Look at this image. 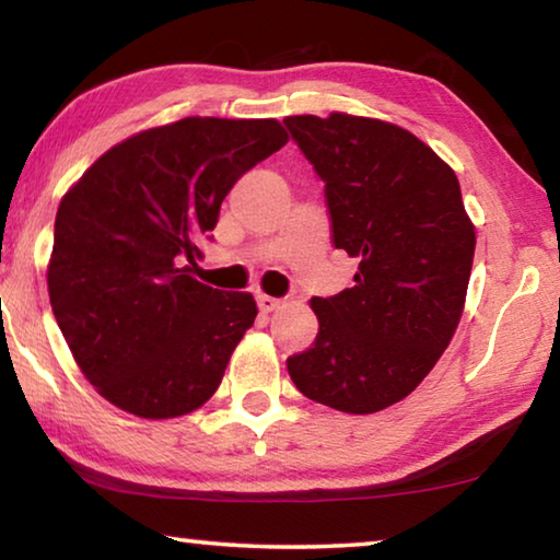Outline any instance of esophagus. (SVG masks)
<instances>
[{
	"label": "esophagus",
	"mask_w": 560,
	"mask_h": 560,
	"mask_svg": "<svg viewBox=\"0 0 560 560\" xmlns=\"http://www.w3.org/2000/svg\"><path fill=\"white\" fill-rule=\"evenodd\" d=\"M257 306H259L261 314H271V311H277L281 306V299H273V296H267V293H259Z\"/></svg>",
	"instance_id": "34e87169"
}]
</instances>
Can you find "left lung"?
I'll return each instance as SVG.
<instances>
[{
  "label": "left lung",
  "mask_w": 560,
  "mask_h": 560,
  "mask_svg": "<svg viewBox=\"0 0 560 560\" xmlns=\"http://www.w3.org/2000/svg\"><path fill=\"white\" fill-rule=\"evenodd\" d=\"M283 126L324 179L330 242L358 259L355 287L311 299L318 336L289 375L334 410H385L424 381L462 318L477 240L459 179L393 122L330 113Z\"/></svg>",
  "instance_id": "left-lung-1"
}]
</instances>
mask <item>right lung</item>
<instances>
[{"label":"right lung","mask_w":560,"mask_h":560,"mask_svg":"<svg viewBox=\"0 0 560 560\" xmlns=\"http://www.w3.org/2000/svg\"><path fill=\"white\" fill-rule=\"evenodd\" d=\"M277 120L183 118L122 140L63 195L49 299L75 363L120 410L165 420L210 400L252 293L189 277L246 170L287 145Z\"/></svg>","instance_id":"right-lung-1"}]
</instances>
